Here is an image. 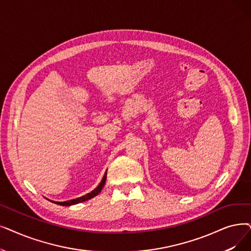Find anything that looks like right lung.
Wrapping results in <instances>:
<instances>
[{
    "instance_id": "1",
    "label": "right lung",
    "mask_w": 251,
    "mask_h": 251,
    "mask_svg": "<svg viewBox=\"0 0 251 251\" xmlns=\"http://www.w3.org/2000/svg\"><path fill=\"white\" fill-rule=\"evenodd\" d=\"M105 180H106V171H105L104 176H103V177H102V179H101V181H100V183L99 184V186H97V187H96L93 191H91L90 193L82 196V197L75 198V199H72V200H69V201H63V202L53 201V200H49V199H47V200L51 201L52 203H55V204H57V205H61V206H71V205H75V204L85 202V201H87V200L92 199L93 197H95V196H97V195H99V194L101 192V190H102V188H103V186H104V183H105Z\"/></svg>"
}]
</instances>
